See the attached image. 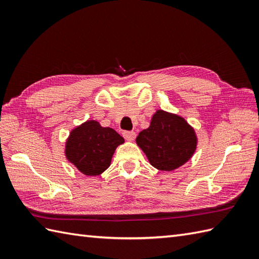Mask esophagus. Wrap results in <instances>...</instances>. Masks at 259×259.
Masks as SVG:
<instances>
[{"label": "esophagus", "instance_id": "1", "mask_svg": "<svg viewBox=\"0 0 259 259\" xmlns=\"http://www.w3.org/2000/svg\"><path fill=\"white\" fill-rule=\"evenodd\" d=\"M123 137L126 141H134L136 139V133H134V131H124Z\"/></svg>", "mask_w": 259, "mask_h": 259}]
</instances>
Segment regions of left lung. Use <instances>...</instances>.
Returning a JSON list of instances; mask_svg holds the SVG:
<instances>
[{
    "mask_svg": "<svg viewBox=\"0 0 259 259\" xmlns=\"http://www.w3.org/2000/svg\"><path fill=\"white\" fill-rule=\"evenodd\" d=\"M136 142L152 167L172 171L192 157L198 139L195 129L183 117L157 110L149 128L141 131Z\"/></svg>",
    "mask_w": 259,
    "mask_h": 259,
    "instance_id": "8db88e82",
    "label": "left lung"
}]
</instances>
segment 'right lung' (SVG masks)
I'll return each instance as SVG.
<instances>
[{
  "instance_id": "1",
  "label": "right lung",
  "mask_w": 259,
  "mask_h": 259,
  "mask_svg": "<svg viewBox=\"0 0 259 259\" xmlns=\"http://www.w3.org/2000/svg\"><path fill=\"white\" fill-rule=\"evenodd\" d=\"M124 139L112 128L96 120L76 125L65 141V158L85 176H99L107 170L117 147Z\"/></svg>"
}]
</instances>
